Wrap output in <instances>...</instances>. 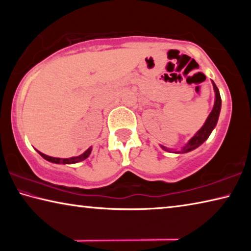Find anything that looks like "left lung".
<instances>
[{
	"label": "left lung",
	"instance_id": "left-lung-1",
	"mask_svg": "<svg viewBox=\"0 0 251 251\" xmlns=\"http://www.w3.org/2000/svg\"><path fill=\"white\" fill-rule=\"evenodd\" d=\"M211 83H212V87H214V91H215V103H214V107H212L210 114L207 117L205 124L201 126V128L199 129L197 133L189 139L188 143L185 144V146H182L180 150L177 151V150H175V148H168L166 146L159 145L161 150L165 151H168V152H175V154H185V152H188V151L196 150L197 147L201 146V144L205 142L208 137H209L211 131L214 130L216 125H217L220 109H222V99H220L219 91H218L217 86H216V84L214 83V80H211Z\"/></svg>",
	"mask_w": 251,
	"mask_h": 251
}]
</instances>
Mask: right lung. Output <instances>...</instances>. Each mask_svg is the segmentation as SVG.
I'll return each instance as SVG.
<instances>
[{"label":"right lung","mask_w":251,"mask_h":251,"mask_svg":"<svg viewBox=\"0 0 251 251\" xmlns=\"http://www.w3.org/2000/svg\"><path fill=\"white\" fill-rule=\"evenodd\" d=\"M37 152H39V154H40L42 157H43L44 159L50 161V163H54V164H64V165L69 164V165H71V164L79 163V161L86 159L87 157L91 155L92 147L88 148L87 151H85L82 155L75 156V157H70V158H56V157H50V156L45 155V154H43V152H41V151H37Z\"/></svg>","instance_id":"right-lung-1"}]
</instances>
